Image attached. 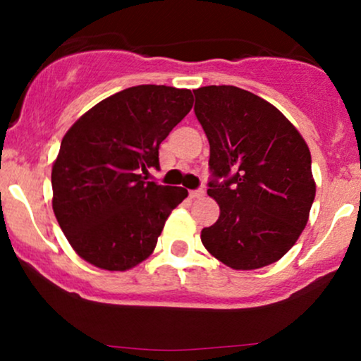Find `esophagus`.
Returning a JSON list of instances; mask_svg holds the SVG:
<instances>
[{"instance_id":"34e87169","label":"esophagus","mask_w":361,"mask_h":361,"mask_svg":"<svg viewBox=\"0 0 361 361\" xmlns=\"http://www.w3.org/2000/svg\"><path fill=\"white\" fill-rule=\"evenodd\" d=\"M204 195H205L204 190H193V192H190V198L198 200V198H204Z\"/></svg>"}]
</instances>
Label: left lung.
<instances>
[{
	"instance_id": "8db88e82",
	"label": "left lung",
	"mask_w": 361,
	"mask_h": 361,
	"mask_svg": "<svg viewBox=\"0 0 361 361\" xmlns=\"http://www.w3.org/2000/svg\"><path fill=\"white\" fill-rule=\"evenodd\" d=\"M193 93L210 144L207 193L221 209L217 222L202 229V243L233 270L268 267L287 255L309 221L316 197L309 146L255 93L226 85Z\"/></svg>"
}]
</instances>
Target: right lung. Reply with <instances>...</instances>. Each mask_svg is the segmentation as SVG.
<instances>
[{"label":"right lung","mask_w":361,"mask_h":361,"mask_svg":"<svg viewBox=\"0 0 361 361\" xmlns=\"http://www.w3.org/2000/svg\"><path fill=\"white\" fill-rule=\"evenodd\" d=\"M193 94L163 85L132 86L82 114L52 164V209L76 255L126 271L154 251L181 186L144 181L159 168V144L192 110Z\"/></svg>","instance_id":"obj_1"}]
</instances>
